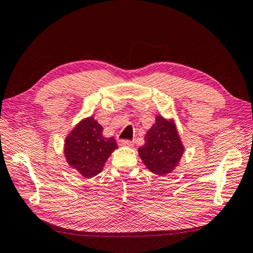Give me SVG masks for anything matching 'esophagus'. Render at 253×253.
<instances>
[{
  "label": "esophagus",
  "mask_w": 253,
  "mask_h": 253,
  "mask_svg": "<svg viewBox=\"0 0 253 253\" xmlns=\"http://www.w3.org/2000/svg\"><path fill=\"white\" fill-rule=\"evenodd\" d=\"M118 145L119 146H132L134 143H132L131 140H128V139H119Z\"/></svg>",
  "instance_id": "1"
}]
</instances>
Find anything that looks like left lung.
<instances>
[{
    "label": "left lung",
    "mask_w": 253,
    "mask_h": 253,
    "mask_svg": "<svg viewBox=\"0 0 253 253\" xmlns=\"http://www.w3.org/2000/svg\"><path fill=\"white\" fill-rule=\"evenodd\" d=\"M144 139L145 144L138 148V154L145 166L160 176L173 172L184 153L174 121L158 115Z\"/></svg>",
    "instance_id": "8db88e82"
}]
</instances>
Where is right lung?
<instances>
[{
	"mask_svg": "<svg viewBox=\"0 0 253 253\" xmlns=\"http://www.w3.org/2000/svg\"><path fill=\"white\" fill-rule=\"evenodd\" d=\"M102 130V126L91 116L83 119L66 137L68 164L85 178L99 174L111 153L118 148L114 137L106 138Z\"/></svg>",
	"mask_w": 253,
	"mask_h": 253,
	"instance_id": "add662e5",
	"label": "right lung"
}]
</instances>
